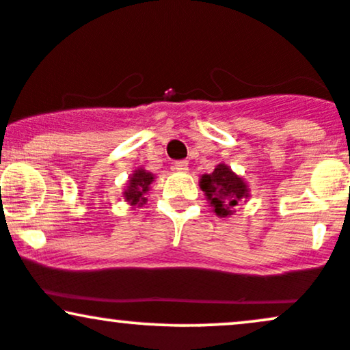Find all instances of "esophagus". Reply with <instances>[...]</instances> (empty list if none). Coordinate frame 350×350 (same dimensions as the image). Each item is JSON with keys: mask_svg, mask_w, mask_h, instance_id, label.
Segmentation results:
<instances>
[{"mask_svg": "<svg viewBox=\"0 0 350 350\" xmlns=\"http://www.w3.org/2000/svg\"><path fill=\"white\" fill-rule=\"evenodd\" d=\"M187 166H189V163L184 161V159H180V161L174 163V170L178 172H187V170H189Z\"/></svg>", "mask_w": 350, "mask_h": 350, "instance_id": "1", "label": "esophagus"}]
</instances>
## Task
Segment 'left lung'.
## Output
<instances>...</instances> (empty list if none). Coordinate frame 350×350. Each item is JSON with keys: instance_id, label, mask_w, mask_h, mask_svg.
I'll return each mask as SVG.
<instances>
[{"instance_id": "8db88e82", "label": "left lung", "mask_w": 350, "mask_h": 350, "mask_svg": "<svg viewBox=\"0 0 350 350\" xmlns=\"http://www.w3.org/2000/svg\"><path fill=\"white\" fill-rule=\"evenodd\" d=\"M200 189L219 217L230 215L235 206L248 198L247 184L226 164H219L214 172L204 174L200 178Z\"/></svg>"}]
</instances>
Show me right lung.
Masks as SVG:
<instances>
[{"label": "right lung", "mask_w": 350, "mask_h": 350, "mask_svg": "<svg viewBox=\"0 0 350 350\" xmlns=\"http://www.w3.org/2000/svg\"><path fill=\"white\" fill-rule=\"evenodd\" d=\"M152 179L154 178H152L151 172H146L144 170H136L130 180H128L126 191L123 192L124 199L130 200L131 206H136V204L143 206L144 200H146L143 196L150 191V184L152 183Z\"/></svg>", "instance_id": "right-lung-1"}]
</instances>
